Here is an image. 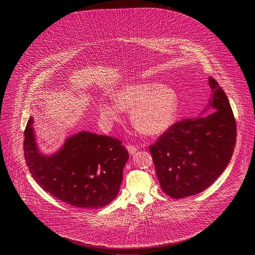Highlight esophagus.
Masks as SVG:
<instances>
[{
  "mask_svg": "<svg viewBox=\"0 0 255 255\" xmlns=\"http://www.w3.org/2000/svg\"><path fill=\"white\" fill-rule=\"evenodd\" d=\"M127 149H128V153L132 156V155L135 154V152L137 151L138 148L134 145H127Z\"/></svg>",
  "mask_w": 255,
  "mask_h": 255,
  "instance_id": "1",
  "label": "esophagus"
}]
</instances>
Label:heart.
<instances>
[{
    "instance_id": "obj_1",
    "label": "heart",
    "mask_w": 255,
    "mask_h": 255,
    "mask_svg": "<svg viewBox=\"0 0 255 255\" xmlns=\"http://www.w3.org/2000/svg\"><path fill=\"white\" fill-rule=\"evenodd\" d=\"M113 97L115 101H102L99 104L103 121L109 125L119 122L123 110H131L132 125L147 135H158L167 131L178 115L177 92L156 81L123 85L114 92Z\"/></svg>"
}]
</instances>
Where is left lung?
<instances>
[{
  "label": "left lung",
  "instance_id": "obj_1",
  "mask_svg": "<svg viewBox=\"0 0 255 255\" xmlns=\"http://www.w3.org/2000/svg\"><path fill=\"white\" fill-rule=\"evenodd\" d=\"M212 93L205 117L173 125L150 146L162 190L180 199L197 194L215 182L228 166L237 137L230 102L218 82L208 78Z\"/></svg>",
  "mask_w": 255,
  "mask_h": 255
}]
</instances>
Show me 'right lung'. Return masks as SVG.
Returning <instances> with one entry per match:
<instances>
[{
    "instance_id": "1",
    "label": "right lung",
    "mask_w": 255,
    "mask_h": 255,
    "mask_svg": "<svg viewBox=\"0 0 255 255\" xmlns=\"http://www.w3.org/2000/svg\"><path fill=\"white\" fill-rule=\"evenodd\" d=\"M32 117L24 131V157L37 183L74 207H105L118 195L128 153L119 139L79 131L51 155L42 153Z\"/></svg>"
}]
</instances>
